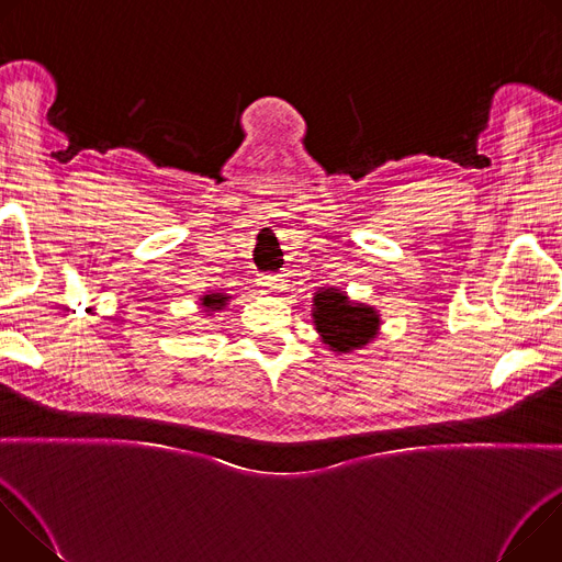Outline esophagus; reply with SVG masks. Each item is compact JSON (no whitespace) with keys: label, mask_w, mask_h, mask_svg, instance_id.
Masks as SVG:
<instances>
[{"label":"esophagus","mask_w":562,"mask_h":562,"mask_svg":"<svg viewBox=\"0 0 562 562\" xmlns=\"http://www.w3.org/2000/svg\"><path fill=\"white\" fill-rule=\"evenodd\" d=\"M258 284L262 286L265 293H278L280 289H284V280L282 276H276V273H265L258 278Z\"/></svg>","instance_id":"34e87169"}]
</instances>
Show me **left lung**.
<instances>
[{"label": "left lung", "mask_w": 562, "mask_h": 562, "mask_svg": "<svg viewBox=\"0 0 562 562\" xmlns=\"http://www.w3.org/2000/svg\"><path fill=\"white\" fill-rule=\"evenodd\" d=\"M313 323L334 351H353L375 338L380 317L367 304H351L338 289H325L313 297Z\"/></svg>", "instance_id": "obj_1"}]
</instances>
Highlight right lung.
I'll list each match as a JSON object with an SVG mask.
<instances>
[{"label":"right lung","instance_id":"obj_1","mask_svg":"<svg viewBox=\"0 0 562 562\" xmlns=\"http://www.w3.org/2000/svg\"><path fill=\"white\" fill-rule=\"evenodd\" d=\"M202 304L209 308V311H215V308H222L226 304V297L220 295V293H211V295H204L202 297Z\"/></svg>","mask_w":562,"mask_h":562}]
</instances>
